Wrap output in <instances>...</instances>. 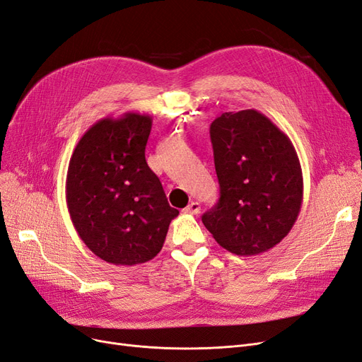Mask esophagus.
Returning a JSON list of instances; mask_svg holds the SVG:
<instances>
[{
    "label": "esophagus",
    "instance_id": "obj_1",
    "mask_svg": "<svg viewBox=\"0 0 362 362\" xmlns=\"http://www.w3.org/2000/svg\"><path fill=\"white\" fill-rule=\"evenodd\" d=\"M199 210H202V206H199L198 202H192L191 204H188L183 209V211L188 213V215H198Z\"/></svg>",
    "mask_w": 362,
    "mask_h": 362
}]
</instances>
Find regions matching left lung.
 I'll return each mask as SVG.
<instances>
[{
    "label": "left lung",
    "instance_id": "left-lung-1",
    "mask_svg": "<svg viewBox=\"0 0 362 362\" xmlns=\"http://www.w3.org/2000/svg\"><path fill=\"white\" fill-rule=\"evenodd\" d=\"M210 139L219 203L203 215L213 238L240 257L270 250L289 234L303 203V171L292 141L258 110L226 112Z\"/></svg>",
    "mask_w": 362,
    "mask_h": 362
}]
</instances>
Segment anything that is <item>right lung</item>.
<instances>
[{"mask_svg":"<svg viewBox=\"0 0 362 362\" xmlns=\"http://www.w3.org/2000/svg\"><path fill=\"white\" fill-rule=\"evenodd\" d=\"M152 116H107L76 144L65 182L66 207L88 249L105 262L131 267L163 249L170 207L156 174L146 163Z\"/></svg>","mask_w":362,"mask_h":362,"instance_id":"add662e5","label":"right lung"}]
</instances>
